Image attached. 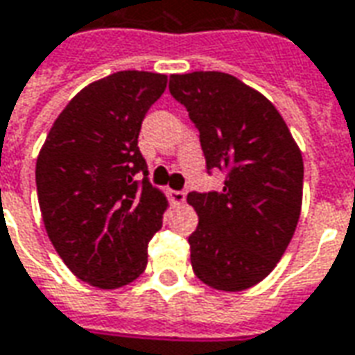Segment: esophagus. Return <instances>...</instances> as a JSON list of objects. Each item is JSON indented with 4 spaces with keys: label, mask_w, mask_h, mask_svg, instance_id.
<instances>
[{
    "label": "esophagus",
    "mask_w": 355,
    "mask_h": 355,
    "mask_svg": "<svg viewBox=\"0 0 355 355\" xmlns=\"http://www.w3.org/2000/svg\"><path fill=\"white\" fill-rule=\"evenodd\" d=\"M170 199H172L173 205H183L185 199H187V191L182 189V191H172L170 193Z\"/></svg>",
    "instance_id": "obj_1"
}]
</instances>
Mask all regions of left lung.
I'll list each match as a JSON object with an SVG mask.
<instances>
[{
  "mask_svg": "<svg viewBox=\"0 0 355 355\" xmlns=\"http://www.w3.org/2000/svg\"><path fill=\"white\" fill-rule=\"evenodd\" d=\"M170 94L199 129L207 172L226 175L220 191L187 195L199 214L189 236L193 270L210 288L248 290L270 275L294 236L302 153L278 110L228 73L172 75Z\"/></svg>",
  "mask_w": 355,
  "mask_h": 355,
  "instance_id": "obj_1",
  "label": "left lung"
}]
</instances>
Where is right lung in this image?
<instances>
[{
	"label": "right lung",
	"mask_w": 355,
	"mask_h": 355,
	"mask_svg": "<svg viewBox=\"0 0 355 355\" xmlns=\"http://www.w3.org/2000/svg\"><path fill=\"white\" fill-rule=\"evenodd\" d=\"M168 77L117 71L80 90L36 160L48 238L73 275L114 290L145 270L168 201L146 178L139 133Z\"/></svg>",
	"instance_id": "add662e5"
}]
</instances>
